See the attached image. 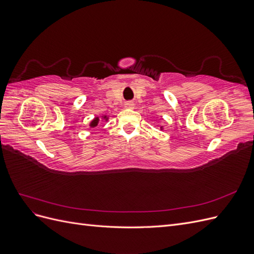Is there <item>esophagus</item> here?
<instances>
[{"instance_id":"esophagus-1","label":"esophagus","mask_w":254,"mask_h":254,"mask_svg":"<svg viewBox=\"0 0 254 254\" xmlns=\"http://www.w3.org/2000/svg\"><path fill=\"white\" fill-rule=\"evenodd\" d=\"M125 107H126L127 109H133L134 108V104L132 102H128V103H126Z\"/></svg>"}]
</instances>
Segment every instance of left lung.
Here are the masks:
<instances>
[{"label":"left lung","instance_id":"obj_1","mask_svg":"<svg viewBox=\"0 0 254 254\" xmlns=\"http://www.w3.org/2000/svg\"><path fill=\"white\" fill-rule=\"evenodd\" d=\"M163 129H164V127H163V126H161V127H160V130H163Z\"/></svg>","mask_w":254,"mask_h":254}]
</instances>
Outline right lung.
Returning a JSON list of instances; mask_svg holds the SVG:
<instances>
[{
  "label": "right lung",
  "mask_w": 254,
  "mask_h": 254,
  "mask_svg": "<svg viewBox=\"0 0 254 254\" xmlns=\"http://www.w3.org/2000/svg\"><path fill=\"white\" fill-rule=\"evenodd\" d=\"M108 120H109V117H108V115H106V114H103L101 119H99V117H95L93 120H92L89 123V127L90 128H95L98 125V123L101 121H106L107 122Z\"/></svg>",
  "instance_id": "1"
}]
</instances>
